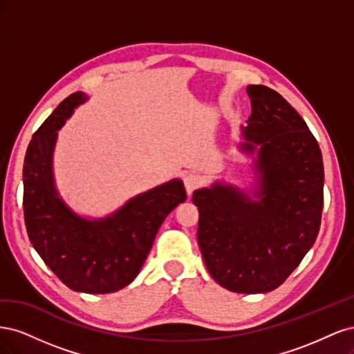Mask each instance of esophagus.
Instances as JSON below:
<instances>
[{"mask_svg":"<svg viewBox=\"0 0 354 354\" xmlns=\"http://www.w3.org/2000/svg\"><path fill=\"white\" fill-rule=\"evenodd\" d=\"M183 181H185V187L187 190V194L190 195L192 192H194L201 185V177L195 173H189V174L185 176Z\"/></svg>","mask_w":354,"mask_h":354,"instance_id":"1","label":"esophagus"}]
</instances>
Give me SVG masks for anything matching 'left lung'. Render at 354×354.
<instances>
[{
    "label": "left lung",
    "mask_w": 354,
    "mask_h": 354,
    "mask_svg": "<svg viewBox=\"0 0 354 354\" xmlns=\"http://www.w3.org/2000/svg\"><path fill=\"white\" fill-rule=\"evenodd\" d=\"M251 116L239 149L254 183L224 180L194 192L198 243L212 279L239 294L270 292L312 248L324 208V160L315 136L279 93L246 87Z\"/></svg>",
    "instance_id": "8db88e82"
}]
</instances>
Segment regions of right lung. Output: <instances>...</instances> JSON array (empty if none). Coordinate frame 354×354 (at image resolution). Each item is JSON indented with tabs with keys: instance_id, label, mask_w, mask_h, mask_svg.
<instances>
[{
	"instance_id": "right-lung-1",
	"label": "right lung",
	"mask_w": 354,
	"mask_h": 354,
	"mask_svg": "<svg viewBox=\"0 0 354 354\" xmlns=\"http://www.w3.org/2000/svg\"><path fill=\"white\" fill-rule=\"evenodd\" d=\"M87 100L82 91L71 94L32 137L24 164L25 224L32 246L72 291L109 294L136 279L160 224L187 195L183 181L173 178L106 217L75 212L57 190L53 156L59 130Z\"/></svg>"
}]
</instances>
